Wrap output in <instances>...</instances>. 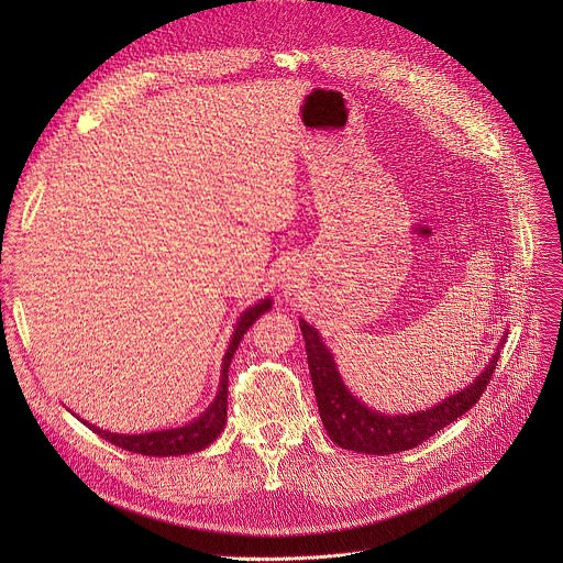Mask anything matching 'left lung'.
<instances>
[{"label":"left lung","mask_w":563,"mask_h":563,"mask_svg":"<svg viewBox=\"0 0 563 563\" xmlns=\"http://www.w3.org/2000/svg\"><path fill=\"white\" fill-rule=\"evenodd\" d=\"M300 332L305 339L318 412L320 419H323L330 439L345 450L365 454H394L412 450L432 434H437L439 430H443L445 426H450L452 421H456L459 417H463L481 398V394L486 391L490 376L499 363V352L508 339H501L490 365L463 391L448 396L432 410L417 412L410 417H389L365 408L358 398L352 396V391H347L336 372V363L330 350L320 341L318 332L309 328L305 320H300Z\"/></svg>","instance_id":"1"}]
</instances>
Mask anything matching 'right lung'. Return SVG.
Listing matches in <instances>:
<instances>
[{
	"instance_id": "obj_1",
	"label": "right lung",
	"mask_w": 563,
	"mask_h": 563,
	"mask_svg": "<svg viewBox=\"0 0 563 563\" xmlns=\"http://www.w3.org/2000/svg\"><path fill=\"white\" fill-rule=\"evenodd\" d=\"M272 300H263L256 307H250L243 316L238 320V328L233 332V339L229 343V350L224 354L222 361V380H220V389L213 404L209 406V410L205 415H200L194 423L183 426V428H174V430H159V432H148V434H113L107 430H100L96 426H89L96 434H100L104 441L135 452V454H146V456H176V454H191L198 452L202 448H207L209 443H213L218 439V434L224 428L227 421V372L233 358V352L238 350L240 341H243L245 332L256 323L258 316L269 311Z\"/></svg>"
}]
</instances>
